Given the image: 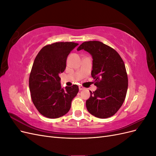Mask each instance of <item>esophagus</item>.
<instances>
[{
    "label": "esophagus",
    "instance_id": "esophagus-1",
    "mask_svg": "<svg viewBox=\"0 0 156 156\" xmlns=\"http://www.w3.org/2000/svg\"><path fill=\"white\" fill-rule=\"evenodd\" d=\"M79 90H82L84 89V88L83 86H79Z\"/></svg>",
    "mask_w": 156,
    "mask_h": 156
}]
</instances>
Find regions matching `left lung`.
Segmentation results:
<instances>
[{
    "label": "left lung",
    "instance_id": "1",
    "mask_svg": "<svg viewBox=\"0 0 156 156\" xmlns=\"http://www.w3.org/2000/svg\"><path fill=\"white\" fill-rule=\"evenodd\" d=\"M92 56L91 73L98 88L86 101L88 111L100 119L115 115L123 104L128 78L123 60L111 47L99 41H84L77 48Z\"/></svg>",
    "mask_w": 156,
    "mask_h": 156
}]
</instances>
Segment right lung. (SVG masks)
<instances>
[{
	"label": "right lung",
	"instance_id": "1",
	"mask_svg": "<svg viewBox=\"0 0 156 156\" xmlns=\"http://www.w3.org/2000/svg\"><path fill=\"white\" fill-rule=\"evenodd\" d=\"M77 45L71 41L47 45L33 63L29 77L32 101L40 114L49 119H57L66 114L79 92L76 84L61 88L59 77L66 69L68 55Z\"/></svg>",
	"mask_w": 156,
	"mask_h": 156
}]
</instances>
